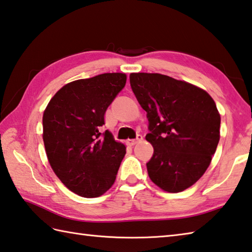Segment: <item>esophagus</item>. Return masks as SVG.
Returning <instances> with one entry per match:
<instances>
[{
    "mask_svg": "<svg viewBox=\"0 0 252 252\" xmlns=\"http://www.w3.org/2000/svg\"><path fill=\"white\" fill-rule=\"evenodd\" d=\"M142 140H143V136H142L141 134H138V135H136V139H134V140H127L126 143L132 146V145H135L136 143H139V142H141Z\"/></svg>",
    "mask_w": 252,
    "mask_h": 252,
    "instance_id": "1",
    "label": "esophagus"
}]
</instances>
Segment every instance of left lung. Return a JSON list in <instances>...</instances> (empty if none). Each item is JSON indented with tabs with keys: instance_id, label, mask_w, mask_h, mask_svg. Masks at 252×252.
I'll return each mask as SVG.
<instances>
[{
	"instance_id": "8db88e82",
	"label": "left lung",
	"mask_w": 252,
	"mask_h": 252,
	"mask_svg": "<svg viewBox=\"0 0 252 252\" xmlns=\"http://www.w3.org/2000/svg\"><path fill=\"white\" fill-rule=\"evenodd\" d=\"M131 88L146 111L154 153L146 163L159 189L180 193L207 170L220 138V114L207 91L165 75L132 72Z\"/></svg>"
}]
</instances>
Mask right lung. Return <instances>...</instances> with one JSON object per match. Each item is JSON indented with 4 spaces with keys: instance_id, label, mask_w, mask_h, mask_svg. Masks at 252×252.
<instances>
[{
    "instance_id": "add662e5",
    "label": "right lung",
    "mask_w": 252,
    "mask_h": 252,
    "mask_svg": "<svg viewBox=\"0 0 252 252\" xmlns=\"http://www.w3.org/2000/svg\"><path fill=\"white\" fill-rule=\"evenodd\" d=\"M126 82L122 72L71 81L55 94L44 111L48 162L63 184L81 197H99L116 181L126 145L108 130L101 133L100 127Z\"/></svg>"
}]
</instances>
